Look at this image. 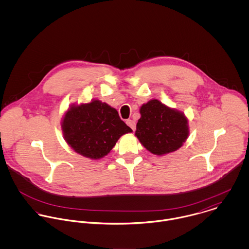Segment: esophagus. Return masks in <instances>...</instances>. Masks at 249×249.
<instances>
[{"label": "esophagus", "mask_w": 249, "mask_h": 249, "mask_svg": "<svg viewBox=\"0 0 249 249\" xmlns=\"http://www.w3.org/2000/svg\"><path fill=\"white\" fill-rule=\"evenodd\" d=\"M126 124L134 131L135 130V128H136V124H135V122L133 121V120H127L126 121Z\"/></svg>", "instance_id": "obj_1"}]
</instances>
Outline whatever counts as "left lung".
<instances>
[{
  "label": "left lung",
  "instance_id": "1",
  "mask_svg": "<svg viewBox=\"0 0 249 249\" xmlns=\"http://www.w3.org/2000/svg\"><path fill=\"white\" fill-rule=\"evenodd\" d=\"M135 135L151 153L163 155L178 149L189 134L188 120L183 113L157 100L142 105Z\"/></svg>",
  "mask_w": 249,
  "mask_h": 249
}]
</instances>
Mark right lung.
<instances>
[{
	"mask_svg": "<svg viewBox=\"0 0 249 249\" xmlns=\"http://www.w3.org/2000/svg\"><path fill=\"white\" fill-rule=\"evenodd\" d=\"M62 129L71 148L91 159L107 155L122 135L132 131L116 109L98 100L71 107L64 116Z\"/></svg>",
	"mask_w": 249,
	"mask_h": 249,
	"instance_id": "add662e5",
	"label": "right lung"
}]
</instances>
